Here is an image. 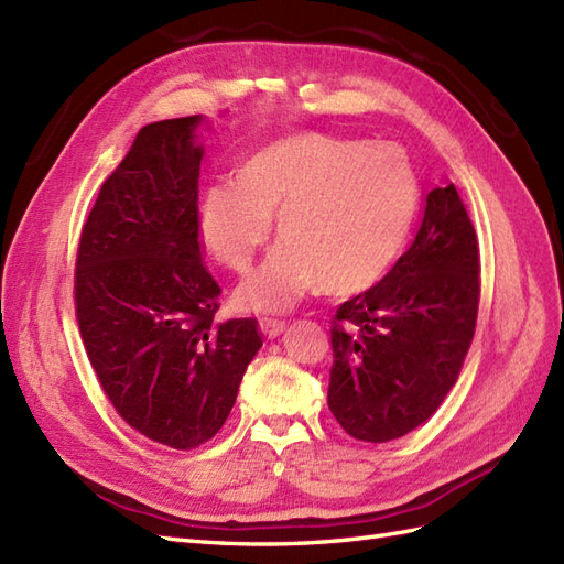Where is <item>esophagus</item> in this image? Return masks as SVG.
<instances>
[{
    "label": "esophagus",
    "mask_w": 564,
    "mask_h": 564,
    "mask_svg": "<svg viewBox=\"0 0 564 564\" xmlns=\"http://www.w3.org/2000/svg\"><path fill=\"white\" fill-rule=\"evenodd\" d=\"M259 329L261 334H264L267 338H276L285 332V324L283 322H276V319H261L259 322Z\"/></svg>",
    "instance_id": "1"
}]
</instances>
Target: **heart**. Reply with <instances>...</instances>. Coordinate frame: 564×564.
I'll use <instances>...</instances> for the list:
<instances>
[{
	"instance_id": "obj_1",
	"label": "heart",
	"mask_w": 564,
	"mask_h": 564,
	"mask_svg": "<svg viewBox=\"0 0 564 564\" xmlns=\"http://www.w3.org/2000/svg\"><path fill=\"white\" fill-rule=\"evenodd\" d=\"M421 199L415 170L389 143L288 134L242 161L238 180L208 182L202 242L218 264L250 267L279 220L281 245L238 288L254 312H285L322 283L346 295L384 276Z\"/></svg>"
}]
</instances>
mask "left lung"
Returning a JSON list of instances; mask_svg holds the SVG:
<instances>
[{
	"label": "left lung",
	"mask_w": 564,
	"mask_h": 564,
	"mask_svg": "<svg viewBox=\"0 0 564 564\" xmlns=\"http://www.w3.org/2000/svg\"><path fill=\"white\" fill-rule=\"evenodd\" d=\"M474 223L452 185L387 276L336 310L329 409L350 437L389 442L440 409L474 341L480 300Z\"/></svg>",
	"instance_id": "1"
}]
</instances>
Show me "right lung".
<instances>
[{"mask_svg": "<svg viewBox=\"0 0 564 564\" xmlns=\"http://www.w3.org/2000/svg\"><path fill=\"white\" fill-rule=\"evenodd\" d=\"M202 115L139 129L102 182L76 254L74 300L88 360L115 411L173 449L212 440L261 348L257 319L216 322L202 261Z\"/></svg>", "mask_w": 564, "mask_h": 564, "instance_id": "1", "label": "right lung"}]
</instances>
